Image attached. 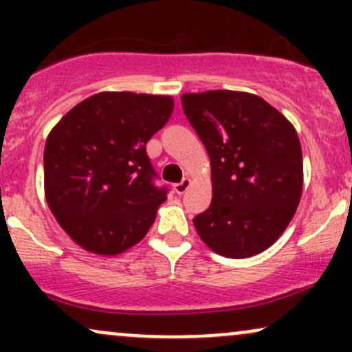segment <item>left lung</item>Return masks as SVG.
<instances>
[{
    "mask_svg": "<svg viewBox=\"0 0 352 352\" xmlns=\"http://www.w3.org/2000/svg\"><path fill=\"white\" fill-rule=\"evenodd\" d=\"M173 112L170 96L100 92L72 107L44 147V195L60 228L86 252L135 246L167 200L145 145Z\"/></svg>",
    "mask_w": 352,
    "mask_h": 352,
    "instance_id": "left-lung-1",
    "label": "left lung"
}]
</instances>
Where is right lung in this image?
<instances>
[{"mask_svg":"<svg viewBox=\"0 0 352 352\" xmlns=\"http://www.w3.org/2000/svg\"><path fill=\"white\" fill-rule=\"evenodd\" d=\"M182 107L210 157L212 204L193 218L208 248L250 258L270 248L300 205L302 155L296 131L253 94L182 96Z\"/></svg>","mask_w":352,"mask_h":352,"instance_id":"add662e5","label":"right lung"}]
</instances>
